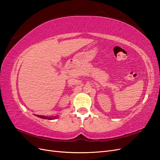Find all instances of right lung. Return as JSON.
<instances>
[{
	"mask_svg": "<svg viewBox=\"0 0 160 160\" xmlns=\"http://www.w3.org/2000/svg\"><path fill=\"white\" fill-rule=\"evenodd\" d=\"M40 118H45V119H52V118H46V117H44V116H39ZM56 118V117H55Z\"/></svg>",
	"mask_w": 160,
	"mask_h": 160,
	"instance_id": "right-lung-1",
	"label": "right lung"
}]
</instances>
